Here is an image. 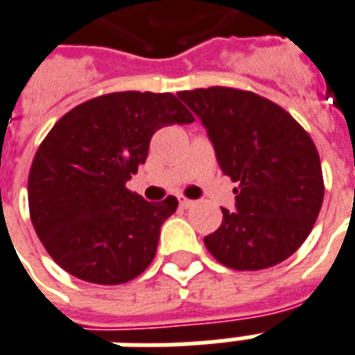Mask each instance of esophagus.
<instances>
[{
  "instance_id": "esophagus-1",
  "label": "esophagus",
  "mask_w": 355,
  "mask_h": 355,
  "mask_svg": "<svg viewBox=\"0 0 355 355\" xmlns=\"http://www.w3.org/2000/svg\"><path fill=\"white\" fill-rule=\"evenodd\" d=\"M178 205H180L182 209H188V207H191V205H193V201H191V199H186V198H178Z\"/></svg>"
}]
</instances>
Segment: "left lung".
I'll list each match as a JSON object with an SVG mask.
<instances>
[{"label":"left lung","instance_id":"left-lung-1","mask_svg":"<svg viewBox=\"0 0 355 355\" xmlns=\"http://www.w3.org/2000/svg\"><path fill=\"white\" fill-rule=\"evenodd\" d=\"M201 120L218 165L237 182L205 246L225 267L258 271L290 258L309 237L324 201L312 139L288 112L254 92L225 86L177 94Z\"/></svg>","mask_w":355,"mask_h":355}]
</instances>
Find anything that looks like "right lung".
<instances>
[{
  "label": "right lung",
  "instance_id": "obj_1",
  "mask_svg": "<svg viewBox=\"0 0 355 355\" xmlns=\"http://www.w3.org/2000/svg\"><path fill=\"white\" fill-rule=\"evenodd\" d=\"M193 116L173 94L116 92L71 109L39 146L28 178L31 224L62 269L94 284L130 282L152 263L177 198L125 188L152 135Z\"/></svg>",
  "mask_w": 355,
  "mask_h": 355
}]
</instances>
